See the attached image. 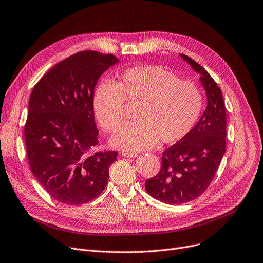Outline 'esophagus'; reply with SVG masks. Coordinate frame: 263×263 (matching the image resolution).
<instances>
[{"mask_svg": "<svg viewBox=\"0 0 263 263\" xmlns=\"http://www.w3.org/2000/svg\"><path fill=\"white\" fill-rule=\"evenodd\" d=\"M122 156L123 157H129V158H135L138 157L137 153H130V152H122Z\"/></svg>", "mask_w": 263, "mask_h": 263, "instance_id": "1", "label": "esophagus"}]
</instances>
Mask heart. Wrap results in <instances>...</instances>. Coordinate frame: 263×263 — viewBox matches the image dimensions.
Here are the masks:
<instances>
[{"label": "heart", "mask_w": 263, "mask_h": 263, "mask_svg": "<svg viewBox=\"0 0 263 263\" xmlns=\"http://www.w3.org/2000/svg\"><path fill=\"white\" fill-rule=\"evenodd\" d=\"M124 101L139 104L134 112L137 122L122 125L110 143L118 148L141 151L158 141L173 144L185 138L201 114L203 95L196 83L180 80L160 66L130 68L116 83L102 81L95 87L94 112L106 132H112L124 120Z\"/></svg>", "instance_id": "heart-1"}]
</instances>
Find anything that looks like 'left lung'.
I'll list each match as a JSON object with an SVG mask.
<instances>
[{"mask_svg": "<svg viewBox=\"0 0 263 263\" xmlns=\"http://www.w3.org/2000/svg\"><path fill=\"white\" fill-rule=\"evenodd\" d=\"M194 71L207 96V107L185 138L166 149L158 174L145 182L152 197L170 205L196 199L205 192L226 153L227 112L220 87L191 57L180 54Z\"/></svg>", "mask_w": 263, "mask_h": 263, "instance_id": "1", "label": "left lung"}]
</instances>
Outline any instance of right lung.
<instances>
[{
	"label": "right lung",
	"instance_id": "add662e5",
	"mask_svg": "<svg viewBox=\"0 0 263 263\" xmlns=\"http://www.w3.org/2000/svg\"><path fill=\"white\" fill-rule=\"evenodd\" d=\"M117 63L111 54L79 52L56 64L31 92L25 125L29 164L41 186L66 205H81L99 196L118 155L90 153L99 144L94 87Z\"/></svg>",
	"mask_w": 263,
	"mask_h": 263
}]
</instances>
